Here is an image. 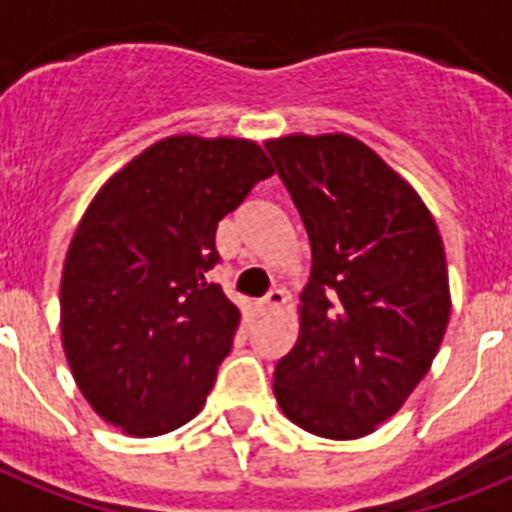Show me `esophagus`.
<instances>
[{"label": "esophagus", "instance_id": "obj_1", "mask_svg": "<svg viewBox=\"0 0 512 512\" xmlns=\"http://www.w3.org/2000/svg\"><path fill=\"white\" fill-rule=\"evenodd\" d=\"M282 303H285V290L274 287V290H269L259 301V311L261 314H274V311H280Z\"/></svg>", "mask_w": 512, "mask_h": 512}]
</instances>
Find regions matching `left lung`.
<instances>
[{
	"label": "left lung",
	"mask_w": 512,
	"mask_h": 512,
	"mask_svg": "<svg viewBox=\"0 0 512 512\" xmlns=\"http://www.w3.org/2000/svg\"><path fill=\"white\" fill-rule=\"evenodd\" d=\"M311 243L301 332L274 395L316 437L358 439L400 411L432 366L450 282L432 211L353 135L266 141Z\"/></svg>",
	"instance_id": "obj_1"
}]
</instances>
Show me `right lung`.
<instances>
[{
    "label": "right lung",
    "instance_id": "obj_1",
    "mask_svg": "<svg viewBox=\"0 0 512 512\" xmlns=\"http://www.w3.org/2000/svg\"><path fill=\"white\" fill-rule=\"evenodd\" d=\"M259 143L170 135L88 204L62 269V348L83 398L130 437L188 424L240 311L209 282L219 219L272 175Z\"/></svg>",
    "mask_w": 512,
    "mask_h": 512
}]
</instances>
